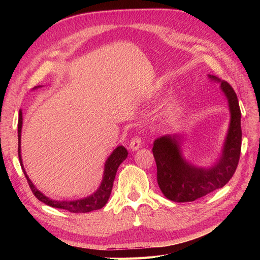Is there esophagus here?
<instances>
[{
    "label": "esophagus",
    "instance_id": "esophagus-1",
    "mask_svg": "<svg viewBox=\"0 0 260 260\" xmlns=\"http://www.w3.org/2000/svg\"><path fill=\"white\" fill-rule=\"evenodd\" d=\"M141 145H142V141H141V139L139 137H136L133 138L131 140V142L129 144V148L131 149V151H138V149L141 147Z\"/></svg>",
    "mask_w": 260,
    "mask_h": 260
}]
</instances>
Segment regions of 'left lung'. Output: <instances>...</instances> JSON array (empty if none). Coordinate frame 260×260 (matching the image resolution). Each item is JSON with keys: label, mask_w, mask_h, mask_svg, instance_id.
Returning a JSON list of instances; mask_svg holds the SVG:
<instances>
[{"label": "left lung", "mask_w": 260, "mask_h": 260, "mask_svg": "<svg viewBox=\"0 0 260 260\" xmlns=\"http://www.w3.org/2000/svg\"><path fill=\"white\" fill-rule=\"evenodd\" d=\"M214 82L220 83V90L228 100L230 122L221 153L208 167H199L185 159L178 135L157 138L153 143V155L157 166V183L162 194L172 202H193L208 193L224 186L238 167L241 144V111L238 96L232 86L208 75Z\"/></svg>", "instance_id": "left-lung-1"}]
</instances>
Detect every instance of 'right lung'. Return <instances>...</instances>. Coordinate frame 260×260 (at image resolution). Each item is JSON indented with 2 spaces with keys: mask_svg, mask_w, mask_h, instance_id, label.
Returning <instances> with one entry per match:
<instances>
[{
  "mask_svg": "<svg viewBox=\"0 0 260 260\" xmlns=\"http://www.w3.org/2000/svg\"><path fill=\"white\" fill-rule=\"evenodd\" d=\"M41 88V85L35 86V89ZM21 129H22V112L21 109L19 111V118H18V157H19V162L21 169L25 174L27 181L29 183V186L31 191L35 194L36 198L44 203L45 205H49L54 208H59V209H65L70 212H90L93 210L101 209L106 205V203L111 196L112 188L114 184V180L116 177V172L118 170V167L120 166V164L128 157V151L123 147L122 145L117 146L113 153L108 156V158L105 161L104 165V172H103V179H102V182L95 192H93L91 195L86 196V198L80 199V200H75V201H56L52 200L48 196L44 195L41 191H39L36 187V185L31 182L29 179L27 172L23 168L22 158H21Z\"/></svg>",
  "mask_w": 260,
  "mask_h": 260,
  "instance_id": "add662e5",
  "label": "right lung"
}]
</instances>
